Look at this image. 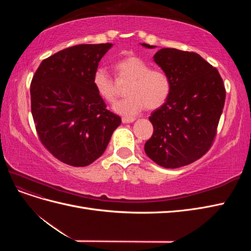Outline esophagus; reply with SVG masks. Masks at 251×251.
<instances>
[{"instance_id": "obj_1", "label": "esophagus", "mask_w": 251, "mask_h": 251, "mask_svg": "<svg viewBox=\"0 0 251 251\" xmlns=\"http://www.w3.org/2000/svg\"><path fill=\"white\" fill-rule=\"evenodd\" d=\"M135 118H130V117H123V123L124 124H131L134 123Z\"/></svg>"}]
</instances>
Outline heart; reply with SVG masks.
<instances>
[{
  "label": "heart",
  "instance_id": "1",
  "mask_svg": "<svg viewBox=\"0 0 251 251\" xmlns=\"http://www.w3.org/2000/svg\"><path fill=\"white\" fill-rule=\"evenodd\" d=\"M119 79L130 80L125 100L114 104L113 110L125 116H135L142 110H156L168 100L171 80L168 74L150 66L138 56L130 55L115 64ZM93 86L97 94L107 102H114L117 88L110 73L104 68H97L93 74Z\"/></svg>",
  "mask_w": 251,
  "mask_h": 251
}]
</instances>
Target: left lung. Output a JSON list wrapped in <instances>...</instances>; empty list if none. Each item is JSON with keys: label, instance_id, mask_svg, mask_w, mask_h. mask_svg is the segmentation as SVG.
I'll return each instance as SVG.
<instances>
[{"label": "left lung", "instance_id": "1", "mask_svg": "<svg viewBox=\"0 0 251 251\" xmlns=\"http://www.w3.org/2000/svg\"><path fill=\"white\" fill-rule=\"evenodd\" d=\"M141 46L156 48L148 44ZM153 58L170 77L171 93L151 114L154 133L144 151L158 165L177 169L196 161L209 150L226 92L218 70L195 52L162 48Z\"/></svg>", "mask_w": 251, "mask_h": 251}]
</instances>
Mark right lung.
<instances>
[{
	"label": "right lung",
	"mask_w": 251,
	"mask_h": 251,
	"mask_svg": "<svg viewBox=\"0 0 251 251\" xmlns=\"http://www.w3.org/2000/svg\"><path fill=\"white\" fill-rule=\"evenodd\" d=\"M113 44H83L44 59L30 86L40 140L59 161L87 166L107 149L121 118L107 110L93 74Z\"/></svg>",
	"instance_id": "1"
}]
</instances>
